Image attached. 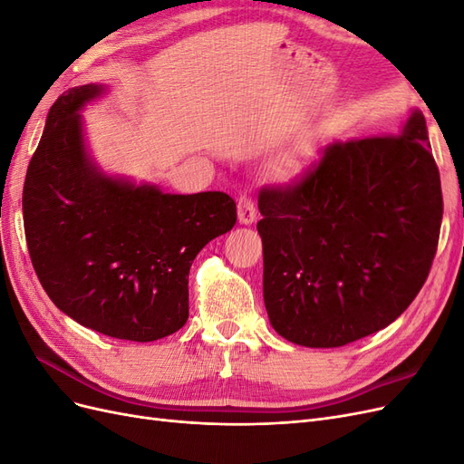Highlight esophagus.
<instances>
[{
	"instance_id": "1",
	"label": "esophagus",
	"mask_w": 464,
	"mask_h": 464,
	"mask_svg": "<svg viewBox=\"0 0 464 464\" xmlns=\"http://www.w3.org/2000/svg\"><path fill=\"white\" fill-rule=\"evenodd\" d=\"M257 218V208L254 199L249 198V195H240V199H237V222L244 224V227H249V224H254Z\"/></svg>"
}]
</instances>
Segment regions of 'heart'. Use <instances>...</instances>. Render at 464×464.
I'll return each instance as SVG.
<instances>
[{
  "label": "heart",
  "instance_id": "heart-1",
  "mask_svg": "<svg viewBox=\"0 0 464 464\" xmlns=\"http://www.w3.org/2000/svg\"><path fill=\"white\" fill-rule=\"evenodd\" d=\"M307 166H310V154L302 149L286 150L271 162V176L280 184H298L305 178Z\"/></svg>",
  "mask_w": 464,
  "mask_h": 464
}]
</instances>
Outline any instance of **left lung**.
I'll use <instances>...</instances> for the list:
<instances>
[{
	"instance_id": "left-lung-1",
	"label": "left lung",
	"mask_w": 464,
	"mask_h": 464,
	"mask_svg": "<svg viewBox=\"0 0 464 464\" xmlns=\"http://www.w3.org/2000/svg\"><path fill=\"white\" fill-rule=\"evenodd\" d=\"M263 300L273 329L334 348L391 325L424 286L443 198L426 118L395 137L331 145L300 184L265 188Z\"/></svg>"
}]
</instances>
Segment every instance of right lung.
Segmentation results:
<instances>
[{
	"instance_id": "right-lung-1",
	"label": "right lung",
	"mask_w": 464,
	"mask_h": 464,
	"mask_svg": "<svg viewBox=\"0 0 464 464\" xmlns=\"http://www.w3.org/2000/svg\"><path fill=\"white\" fill-rule=\"evenodd\" d=\"M106 91L73 87L50 108L24 178V236L58 310L114 339L150 343L186 325L191 263L232 230L236 203L222 191L164 193L106 174L81 116Z\"/></svg>"
}]
</instances>
